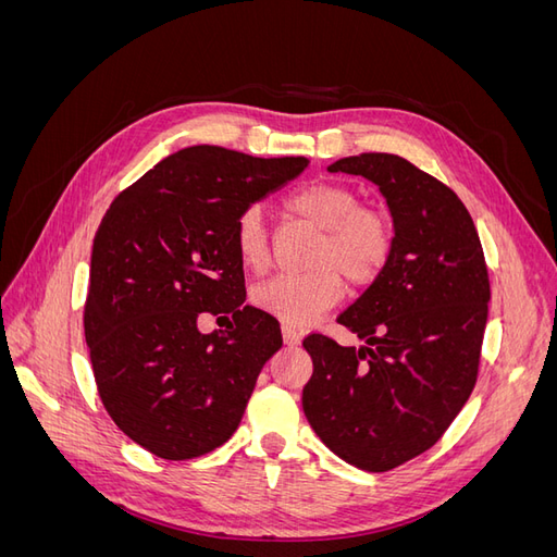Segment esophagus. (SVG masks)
<instances>
[{
  "label": "esophagus",
  "instance_id": "obj_1",
  "mask_svg": "<svg viewBox=\"0 0 557 557\" xmlns=\"http://www.w3.org/2000/svg\"><path fill=\"white\" fill-rule=\"evenodd\" d=\"M281 332H283V342L288 346H297L301 342V332L295 330L293 325H283Z\"/></svg>",
  "mask_w": 557,
  "mask_h": 557
}]
</instances>
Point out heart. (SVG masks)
<instances>
[{"instance_id": "1", "label": "heart", "mask_w": 557, "mask_h": 557, "mask_svg": "<svg viewBox=\"0 0 557 557\" xmlns=\"http://www.w3.org/2000/svg\"><path fill=\"white\" fill-rule=\"evenodd\" d=\"M285 209L323 230L311 252L307 274L276 276L252 290V305L285 325H307L332 309L350 288L374 283L395 250L393 218L360 205V195L339 181H311L285 199ZM234 248L242 264L262 274L272 264L264 213L246 207L234 223Z\"/></svg>"}]
</instances>
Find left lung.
Instances as JSON below:
<instances>
[{"label":"left lung","mask_w":557,"mask_h":557,"mask_svg":"<svg viewBox=\"0 0 557 557\" xmlns=\"http://www.w3.org/2000/svg\"><path fill=\"white\" fill-rule=\"evenodd\" d=\"M327 170L379 185L395 250L336 318L364 346L305 339L313 374L301 407L342 460L387 471L440 442L474 391L491 281L476 225L448 185L391 153L342 158Z\"/></svg>","instance_id":"obj_1"}]
</instances>
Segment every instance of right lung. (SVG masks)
<instances>
[{
  "label": "right lung",
  "mask_w": 557,
  "mask_h": 557,
  "mask_svg": "<svg viewBox=\"0 0 557 557\" xmlns=\"http://www.w3.org/2000/svg\"><path fill=\"white\" fill-rule=\"evenodd\" d=\"M307 166L190 146L125 188L99 223L83 313L92 374L113 423L158 458L223 446L283 346L278 320L244 305L234 223ZM205 312L233 323L201 335Z\"/></svg>",
  "instance_id": "right-lung-1"
}]
</instances>
